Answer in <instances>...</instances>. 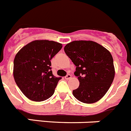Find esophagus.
<instances>
[{"instance_id": "esophagus-1", "label": "esophagus", "mask_w": 131, "mask_h": 131, "mask_svg": "<svg viewBox=\"0 0 131 131\" xmlns=\"http://www.w3.org/2000/svg\"><path fill=\"white\" fill-rule=\"evenodd\" d=\"M71 78V75H70V74H68V75H67L65 77V79H67V80L70 79Z\"/></svg>"}]
</instances>
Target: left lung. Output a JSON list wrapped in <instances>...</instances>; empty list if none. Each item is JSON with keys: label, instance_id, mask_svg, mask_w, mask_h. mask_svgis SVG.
I'll use <instances>...</instances> for the list:
<instances>
[{"label": "left lung", "instance_id": "left-lung-1", "mask_svg": "<svg viewBox=\"0 0 131 131\" xmlns=\"http://www.w3.org/2000/svg\"><path fill=\"white\" fill-rule=\"evenodd\" d=\"M64 51L75 65L74 75L79 86L73 91L75 98L86 104L100 100L110 87L115 77L111 53L92 40H75L64 47Z\"/></svg>", "mask_w": 131, "mask_h": 131}]
</instances>
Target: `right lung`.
<instances>
[{
  "mask_svg": "<svg viewBox=\"0 0 131 131\" xmlns=\"http://www.w3.org/2000/svg\"><path fill=\"white\" fill-rule=\"evenodd\" d=\"M62 45L48 40H36L24 46L14 60V77L24 95L41 102L53 95L62 77H56L50 60L62 49Z\"/></svg>",
  "mask_w": 131,
  "mask_h": 131,
  "instance_id": "1",
  "label": "right lung"
}]
</instances>
